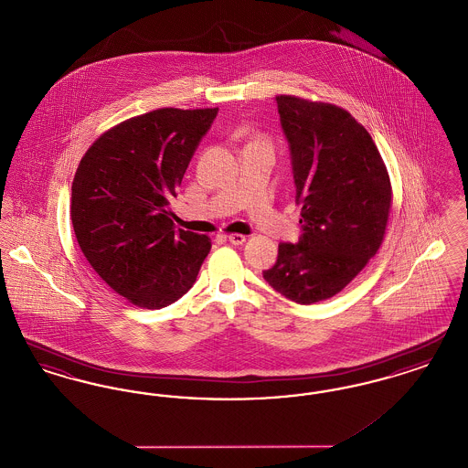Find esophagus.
Listing matches in <instances>:
<instances>
[{
	"label": "esophagus",
	"mask_w": 468,
	"mask_h": 468,
	"mask_svg": "<svg viewBox=\"0 0 468 468\" xmlns=\"http://www.w3.org/2000/svg\"><path fill=\"white\" fill-rule=\"evenodd\" d=\"M228 240H229V244L242 245L247 240V237L240 233H231V235H228Z\"/></svg>",
	"instance_id": "1"
}]
</instances>
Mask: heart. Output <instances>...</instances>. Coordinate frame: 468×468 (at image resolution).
<instances>
[{
  "instance_id": "heart-1",
  "label": "heart",
  "mask_w": 468,
  "mask_h": 468,
  "mask_svg": "<svg viewBox=\"0 0 468 468\" xmlns=\"http://www.w3.org/2000/svg\"><path fill=\"white\" fill-rule=\"evenodd\" d=\"M254 142H265V144H268L267 140L265 138H254L250 144H254Z\"/></svg>"
}]
</instances>
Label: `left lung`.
Wrapping results in <instances>:
<instances>
[{
  "label": "left lung",
  "instance_id": "obj_1",
  "mask_svg": "<svg viewBox=\"0 0 468 468\" xmlns=\"http://www.w3.org/2000/svg\"><path fill=\"white\" fill-rule=\"evenodd\" d=\"M275 100L303 233L296 245H279L263 277L291 302L311 305L344 290L378 254L393 191L378 145L349 112L291 94Z\"/></svg>",
  "mask_w": 468,
  "mask_h": 468
}]
</instances>
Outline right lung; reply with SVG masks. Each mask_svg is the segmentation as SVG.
Instances as JSON below:
<instances>
[{"mask_svg": "<svg viewBox=\"0 0 468 468\" xmlns=\"http://www.w3.org/2000/svg\"><path fill=\"white\" fill-rule=\"evenodd\" d=\"M219 109H157L100 134L71 184V224L86 260L117 294L163 309L193 288L207 235L176 229L168 200Z\"/></svg>", "mask_w": 468, "mask_h": 468, "instance_id": "add662e5", "label": "right lung"}]
</instances>
